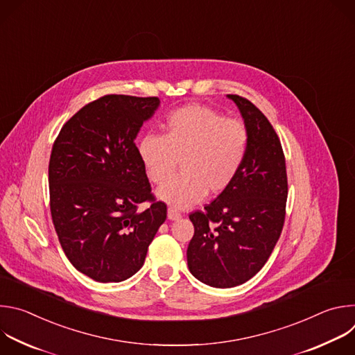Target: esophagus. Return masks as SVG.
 <instances>
[{
  "mask_svg": "<svg viewBox=\"0 0 355 355\" xmlns=\"http://www.w3.org/2000/svg\"><path fill=\"white\" fill-rule=\"evenodd\" d=\"M167 218L170 219V220H177V219H180L181 218V214L177 211V209H174V208H168L167 209Z\"/></svg>",
  "mask_w": 355,
  "mask_h": 355,
  "instance_id": "obj_1",
  "label": "esophagus"
}]
</instances>
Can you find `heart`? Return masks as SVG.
<instances>
[{
  "instance_id": "b5f03b06",
  "label": "heart",
  "mask_w": 355,
  "mask_h": 355,
  "mask_svg": "<svg viewBox=\"0 0 355 355\" xmlns=\"http://www.w3.org/2000/svg\"><path fill=\"white\" fill-rule=\"evenodd\" d=\"M248 129L237 119L205 105H187L167 118L163 137L146 135L137 144V155L146 174L163 184L183 160V174L164 184L157 198L174 209L196 204L209 189L225 191L239 174L248 148Z\"/></svg>"
}]
</instances>
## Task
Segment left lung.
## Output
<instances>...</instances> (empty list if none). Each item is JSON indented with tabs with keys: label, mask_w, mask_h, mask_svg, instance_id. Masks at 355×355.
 <instances>
[{
	"label": "left lung",
	"mask_w": 355,
	"mask_h": 355,
	"mask_svg": "<svg viewBox=\"0 0 355 355\" xmlns=\"http://www.w3.org/2000/svg\"><path fill=\"white\" fill-rule=\"evenodd\" d=\"M248 129L244 163L233 182L205 207L189 215L193 237L187 250L191 274L214 288H233L254 277L281 236L288 196L281 141L248 99L227 95Z\"/></svg>",
	"instance_id": "8db88e82"
}]
</instances>
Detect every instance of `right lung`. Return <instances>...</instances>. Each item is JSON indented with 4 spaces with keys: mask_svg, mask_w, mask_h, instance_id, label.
<instances>
[{
    "mask_svg": "<svg viewBox=\"0 0 355 355\" xmlns=\"http://www.w3.org/2000/svg\"><path fill=\"white\" fill-rule=\"evenodd\" d=\"M159 107L157 96H101L64 123L53 144L52 220L70 263L94 281L121 282L136 274L167 218L135 144ZM146 200L152 205L139 213Z\"/></svg>",
    "mask_w": 355,
    "mask_h": 355,
    "instance_id": "right-lung-1",
    "label": "right lung"
}]
</instances>
